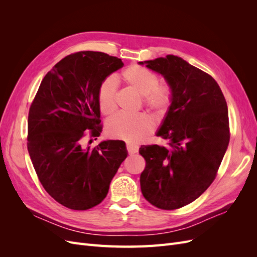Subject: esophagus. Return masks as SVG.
I'll return each mask as SVG.
<instances>
[{"label":"esophagus","instance_id":"34e87169","mask_svg":"<svg viewBox=\"0 0 257 257\" xmlns=\"http://www.w3.org/2000/svg\"><path fill=\"white\" fill-rule=\"evenodd\" d=\"M126 149L128 151L130 154H134V153H137L138 150H139V147L135 144H131V143H127L126 144Z\"/></svg>","mask_w":257,"mask_h":257}]
</instances>
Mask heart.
<instances>
[{
    "label": "heart",
    "mask_w": 257,
    "mask_h": 257,
    "mask_svg": "<svg viewBox=\"0 0 257 257\" xmlns=\"http://www.w3.org/2000/svg\"><path fill=\"white\" fill-rule=\"evenodd\" d=\"M122 79L131 89L143 96L144 105L155 116L162 118L169 110L173 102L172 88L159 83L157 74L139 65H131L122 72ZM118 84L113 77H107L97 90L99 109L104 114L112 113L116 108ZM152 121L145 113L127 115L116 113L107 121L106 132L112 138L126 142H138L152 131Z\"/></svg>",
    "instance_id": "1"
}]
</instances>
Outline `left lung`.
I'll return each mask as SVG.
<instances>
[{
	"label": "left lung",
	"mask_w": 257,
	"mask_h": 257,
	"mask_svg": "<svg viewBox=\"0 0 257 257\" xmlns=\"http://www.w3.org/2000/svg\"><path fill=\"white\" fill-rule=\"evenodd\" d=\"M164 76L173 102L158 136L168 147L139 148L146 160L141 175L144 197L163 210L191 204L213 182L229 143L227 104L217 82L183 59L139 62Z\"/></svg>",
	"instance_id": "obj_1"
}]
</instances>
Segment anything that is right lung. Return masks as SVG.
Wrapping results in <instances>:
<instances>
[{
  "label": "right lung",
  "instance_id": "add662e5",
  "mask_svg": "<svg viewBox=\"0 0 257 257\" xmlns=\"http://www.w3.org/2000/svg\"><path fill=\"white\" fill-rule=\"evenodd\" d=\"M123 66L121 59L80 51L62 59L41 82L28 118V151L38 180L59 204L88 210L106 197L127 157L125 143L83 146L102 133L97 90Z\"/></svg>",
  "mask_w": 257,
  "mask_h": 257
}]
</instances>
